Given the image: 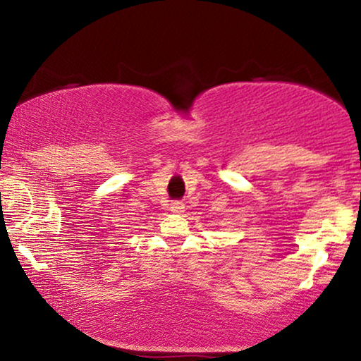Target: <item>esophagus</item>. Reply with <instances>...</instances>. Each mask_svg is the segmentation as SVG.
I'll list each match as a JSON object with an SVG mask.
<instances>
[{
    "label": "esophagus",
    "instance_id": "obj_1",
    "mask_svg": "<svg viewBox=\"0 0 361 361\" xmlns=\"http://www.w3.org/2000/svg\"><path fill=\"white\" fill-rule=\"evenodd\" d=\"M185 210V205L182 204V202H174V204L171 205V212L172 214H182V212Z\"/></svg>",
    "mask_w": 361,
    "mask_h": 361
}]
</instances>
